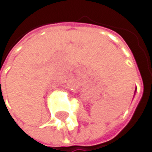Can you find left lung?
Listing matches in <instances>:
<instances>
[{
    "label": "left lung",
    "instance_id": "left-lung-1",
    "mask_svg": "<svg viewBox=\"0 0 152 152\" xmlns=\"http://www.w3.org/2000/svg\"><path fill=\"white\" fill-rule=\"evenodd\" d=\"M135 92H136V91H135ZM134 95H135V93H134Z\"/></svg>",
    "mask_w": 152,
    "mask_h": 152
}]
</instances>
